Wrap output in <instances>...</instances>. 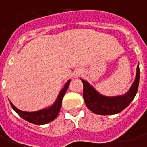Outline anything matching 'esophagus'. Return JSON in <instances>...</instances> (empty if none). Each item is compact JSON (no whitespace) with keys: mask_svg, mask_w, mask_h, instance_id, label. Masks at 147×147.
<instances>
[{"mask_svg":"<svg viewBox=\"0 0 147 147\" xmlns=\"http://www.w3.org/2000/svg\"><path fill=\"white\" fill-rule=\"evenodd\" d=\"M79 75H80V74H79V72H77V73L76 74V77H78V76H79Z\"/></svg>","mask_w":147,"mask_h":147,"instance_id":"esophagus-1","label":"esophagus"}]
</instances>
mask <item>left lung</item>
Returning a JSON list of instances; mask_svg holds the SVG:
<instances>
[{"label": "left lung", "instance_id": "8db88e82", "mask_svg": "<svg viewBox=\"0 0 147 147\" xmlns=\"http://www.w3.org/2000/svg\"><path fill=\"white\" fill-rule=\"evenodd\" d=\"M83 83V98L88 108L100 115H112L120 113L124 110L137 94L140 81L139 64L137 68V74L130 90L123 95L116 97L104 96L98 93L89 83L81 79Z\"/></svg>", "mask_w": 147, "mask_h": 147}]
</instances>
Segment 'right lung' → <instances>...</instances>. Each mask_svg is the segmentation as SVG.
<instances>
[{"label": "right lung", "instance_id": "add662e5", "mask_svg": "<svg viewBox=\"0 0 147 147\" xmlns=\"http://www.w3.org/2000/svg\"><path fill=\"white\" fill-rule=\"evenodd\" d=\"M70 82H71V80H69L67 82L64 88L59 92V94L58 95L57 99L55 100V103L53 105H51L50 107H47V108H44V109L40 110V111L34 112L23 111H20V110L15 107L10 100L9 101H10V105H11L13 109L17 112V114L20 117H21L22 118L24 119L25 121L33 123V124H36V125L46 124V123H48L51 121H53V120H55L57 117L58 114L59 113L60 108L62 107V98L64 97L65 94V92H66L67 89L69 88Z\"/></svg>", "mask_w": 147, "mask_h": 147}]
</instances>
